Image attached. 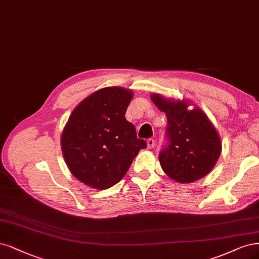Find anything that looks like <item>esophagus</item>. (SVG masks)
I'll return each mask as SVG.
<instances>
[{
	"instance_id": "1",
	"label": "esophagus",
	"mask_w": 259,
	"mask_h": 259,
	"mask_svg": "<svg viewBox=\"0 0 259 259\" xmlns=\"http://www.w3.org/2000/svg\"><path fill=\"white\" fill-rule=\"evenodd\" d=\"M154 145H155V141H154L153 139H148V141H147V147H148V149L154 148Z\"/></svg>"
}]
</instances>
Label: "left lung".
Masks as SVG:
<instances>
[{"label":"left lung","instance_id":"8db88e82","mask_svg":"<svg viewBox=\"0 0 259 259\" xmlns=\"http://www.w3.org/2000/svg\"><path fill=\"white\" fill-rule=\"evenodd\" d=\"M151 101L166 113L167 149L159 153L164 172L179 183H192L207 176L215 166L222 152L217 128L198 106L187 100L168 99L158 93Z\"/></svg>","mask_w":259,"mask_h":259}]
</instances>
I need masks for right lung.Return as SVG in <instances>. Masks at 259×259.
<instances>
[{
  "instance_id": "add662e5",
  "label": "right lung",
  "mask_w": 259,
  "mask_h": 259,
  "mask_svg": "<svg viewBox=\"0 0 259 259\" xmlns=\"http://www.w3.org/2000/svg\"><path fill=\"white\" fill-rule=\"evenodd\" d=\"M134 93L122 87L100 89L80 102L61 135V148L72 175L83 184L105 190L127 172L145 140L125 119Z\"/></svg>"
}]
</instances>
